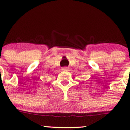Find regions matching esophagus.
<instances>
[{
	"instance_id": "esophagus-1",
	"label": "esophagus",
	"mask_w": 130,
	"mask_h": 130,
	"mask_svg": "<svg viewBox=\"0 0 130 130\" xmlns=\"http://www.w3.org/2000/svg\"><path fill=\"white\" fill-rule=\"evenodd\" d=\"M68 69H69V68H68V67H63V68H62V70H63V71H67V70H68Z\"/></svg>"
}]
</instances>
